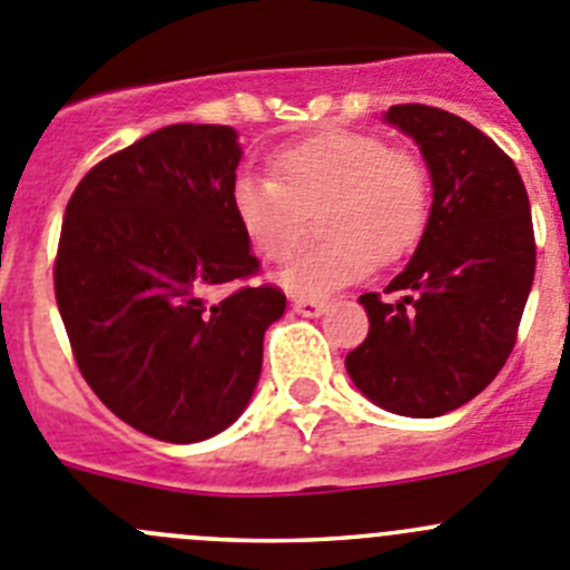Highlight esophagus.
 <instances>
[{"instance_id": "34e87169", "label": "esophagus", "mask_w": 570, "mask_h": 570, "mask_svg": "<svg viewBox=\"0 0 570 570\" xmlns=\"http://www.w3.org/2000/svg\"><path fill=\"white\" fill-rule=\"evenodd\" d=\"M292 309L301 317H321L326 312V301H315V297H295Z\"/></svg>"}]
</instances>
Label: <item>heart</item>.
<instances>
[{
  "instance_id": "b5f03b06",
  "label": "heart",
  "mask_w": 570,
  "mask_h": 570,
  "mask_svg": "<svg viewBox=\"0 0 570 570\" xmlns=\"http://www.w3.org/2000/svg\"><path fill=\"white\" fill-rule=\"evenodd\" d=\"M273 179L242 177L230 207L249 247L267 261L292 253L303 210H315L326 242L303 249L278 273L297 297H326L357 284L376 264H393L422 238L430 179L413 154L368 131H323L281 148Z\"/></svg>"
}]
</instances>
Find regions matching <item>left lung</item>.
I'll return each mask as SVG.
<instances>
[{"label": "left lung", "instance_id": "left-lung-1", "mask_svg": "<svg viewBox=\"0 0 570 570\" xmlns=\"http://www.w3.org/2000/svg\"><path fill=\"white\" fill-rule=\"evenodd\" d=\"M385 124L422 151L433 205L385 289L402 297L360 295L371 328L345 371L382 411L433 419L475 399L512 354L534 281L531 207L512 159L464 117L402 104Z\"/></svg>", "mask_w": 570, "mask_h": 570}]
</instances>
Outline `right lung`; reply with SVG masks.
<instances>
[{"label":"right lung","mask_w":570,"mask_h":570,"mask_svg":"<svg viewBox=\"0 0 570 570\" xmlns=\"http://www.w3.org/2000/svg\"><path fill=\"white\" fill-rule=\"evenodd\" d=\"M242 154L230 126H165L95 165L63 213L56 301L78 368L168 444L247 411L286 309L275 286H238L258 269L230 207Z\"/></svg>","instance_id":"obj_1"}]
</instances>
